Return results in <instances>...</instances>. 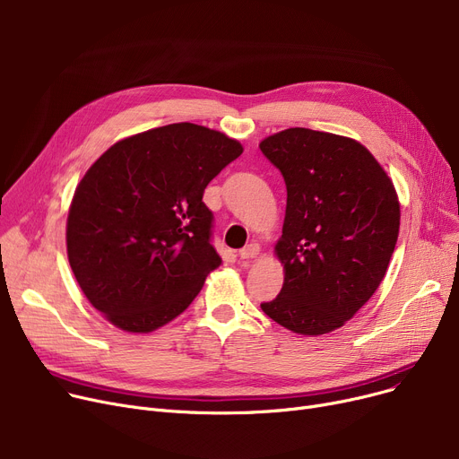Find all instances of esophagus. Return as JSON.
I'll return each mask as SVG.
<instances>
[{"label": "esophagus", "instance_id": "obj_1", "mask_svg": "<svg viewBox=\"0 0 459 459\" xmlns=\"http://www.w3.org/2000/svg\"><path fill=\"white\" fill-rule=\"evenodd\" d=\"M258 251H260V246L258 244H249V246H246L244 249H239V258H255L256 255H258Z\"/></svg>", "mask_w": 459, "mask_h": 459}]
</instances>
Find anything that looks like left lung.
<instances>
[{"mask_svg": "<svg viewBox=\"0 0 459 459\" xmlns=\"http://www.w3.org/2000/svg\"><path fill=\"white\" fill-rule=\"evenodd\" d=\"M286 184L275 253L284 282L262 310L299 334L342 327L377 290L394 253L400 203L363 144L342 135L288 128L260 143Z\"/></svg>", "mask_w": 459, "mask_h": 459, "instance_id": "left-lung-1", "label": "left lung"}]
</instances>
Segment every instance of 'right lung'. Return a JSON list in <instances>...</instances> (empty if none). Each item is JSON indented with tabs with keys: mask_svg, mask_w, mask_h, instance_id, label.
I'll return each instance as SVG.
<instances>
[{
	"mask_svg": "<svg viewBox=\"0 0 459 459\" xmlns=\"http://www.w3.org/2000/svg\"><path fill=\"white\" fill-rule=\"evenodd\" d=\"M244 152L177 123L115 143L76 187L66 220L70 268L91 305L128 333H151L197 298L220 268L204 189Z\"/></svg>",
	"mask_w": 459,
	"mask_h": 459,
	"instance_id": "add662e5",
	"label": "right lung"
}]
</instances>
